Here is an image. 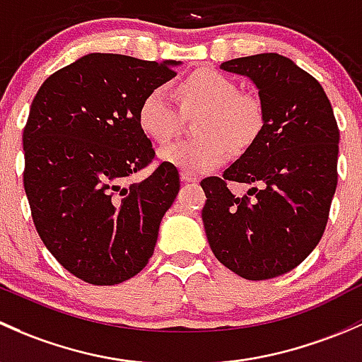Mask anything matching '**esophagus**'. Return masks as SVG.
<instances>
[{"mask_svg":"<svg viewBox=\"0 0 362 362\" xmlns=\"http://www.w3.org/2000/svg\"><path fill=\"white\" fill-rule=\"evenodd\" d=\"M181 181L182 182H197L199 181V176H195V174H192V173H185V170H182Z\"/></svg>","mask_w":362,"mask_h":362,"instance_id":"obj_1","label":"esophagus"}]
</instances>
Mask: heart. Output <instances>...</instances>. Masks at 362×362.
Returning <instances> with one entry per match:
<instances>
[{"mask_svg": "<svg viewBox=\"0 0 362 362\" xmlns=\"http://www.w3.org/2000/svg\"><path fill=\"white\" fill-rule=\"evenodd\" d=\"M177 95L181 107L167 87L150 90L141 100L137 122L151 141L165 144L180 132L182 113L202 115L197 122L199 141L176 143L160 150V160L180 170L209 173L225 162L228 146L233 151H245L262 134V103L240 94L235 81L218 71L204 69L189 74L177 87Z\"/></svg>", "mask_w": 362, "mask_h": 362, "instance_id": "b5f03b06", "label": "heart"}]
</instances>
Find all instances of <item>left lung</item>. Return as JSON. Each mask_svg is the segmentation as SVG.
Wrapping results in <instances>:
<instances>
[{
  "label": "left lung",
  "mask_w": 362,
  "mask_h": 362,
  "mask_svg": "<svg viewBox=\"0 0 362 362\" xmlns=\"http://www.w3.org/2000/svg\"><path fill=\"white\" fill-rule=\"evenodd\" d=\"M219 68L256 85L264 124L223 177L200 182L204 228L226 268L264 281L291 272L319 244L337 189L340 132L324 88L291 59L258 54ZM228 180L251 185L248 195L233 196Z\"/></svg>",
  "instance_id": "1"
}]
</instances>
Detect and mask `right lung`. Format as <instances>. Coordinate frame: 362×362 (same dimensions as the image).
Wrapping results in <instances>:
<instances>
[{"mask_svg":"<svg viewBox=\"0 0 362 362\" xmlns=\"http://www.w3.org/2000/svg\"><path fill=\"white\" fill-rule=\"evenodd\" d=\"M180 64L88 54L33 99L22 136L33 221L54 258L88 284H120L146 267L180 192V173L165 162L129 185L155 158L137 122L141 100Z\"/></svg>","mask_w":362,"mask_h":362,"instance_id":"1","label":"right lung"}]
</instances>
